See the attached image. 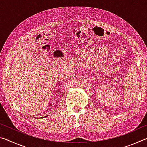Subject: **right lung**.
Returning <instances> with one entry per match:
<instances>
[{"instance_id":"obj_1","label":"right lung","mask_w":147,"mask_h":147,"mask_svg":"<svg viewBox=\"0 0 147 147\" xmlns=\"http://www.w3.org/2000/svg\"><path fill=\"white\" fill-rule=\"evenodd\" d=\"M47 117V116H45V117Z\"/></svg>"}]
</instances>
